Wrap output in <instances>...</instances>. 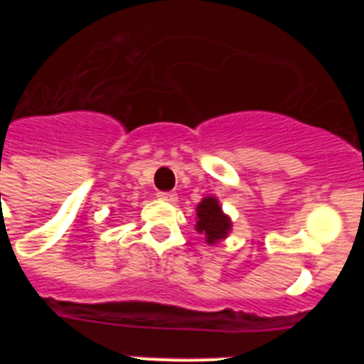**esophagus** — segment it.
I'll return each mask as SVG.
<instances>
[{
	"label": "esophagus",
	"mask_w": 364,
	"mask_h": 364,
	"mask_svg": "<svg viewBox=\"0 0 364 364\" xmlns=\"http://www.w3.org/2000/svg\"><path fill=\"white\" fill-rule=\"evenodd\" d=\"M159 198H160V200H164V202H171V204H175V202L178 200L176 193H171V191H160Z\"/></svg>",
	"instance_id": "esophagus-1"
}]
</instances>
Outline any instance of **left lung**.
<instances>
[{"label":"left lung","mask_w":364,"mask_h":364,"mask_svg":"<svg viewBox=\"0 0 364 364\" xmlns=\"http://www.w3.org/2000/svg\"><path fill=\"white\" fill-rule=\"evenodd\" d=\"M198 233L205 235L208 244H217L218 240L226 239L231 231V220L215 197H205L197 205V228Z\"/></svg>","instance_id":"obj_1"}]
</instances>
